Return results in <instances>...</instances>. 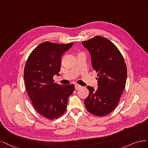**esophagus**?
Returning a JSON list of instances; mask_svg holds the SVG:
<instances>
[{"label": "esophagus", "mask_w": 148, "mask_h": 148, "mask_svg": "<svg viewBox=\"0 0 148 148\" xmlns=\"http://www.w3.org/2000/svg\"><path fill=\"white\" fill-rule=\"evenodd\" d=\"M82 88V86L81 85H79V84H75V90H79L80 88Z\"/></svg>", "instance_id": "1"}]
</instances>
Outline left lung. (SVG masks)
Returning <instances> with one entry per match:
<instances>
[{
	"label": "left lung",
	"instance_id": "obj_1",
	"mask_svg": "<svg viewBox=\"0 0 148 148\" xmlns=\"http://www.w3.org/2000/svg\"><path fill=\"white\" fill-rule=\"evenodd\" d=\"M82 44L89 51L92 68L98 73V88L87 86L85 108L93 115L103 117L113 111L119 103L125 87L127 66L117 47L105 37L95 36Z\"/></svg>",
	"mask_w": 148,
	"mask_h": 148
}]
</instances>
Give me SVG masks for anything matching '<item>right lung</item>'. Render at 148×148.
<instances>
[{
	"instance_id": "obj_1",
	"label": "right lung",
	"mask_w": 148,
	"mask_h": 148,
	"mask_svg": "<svg viewBox=\"0 0 148 148\" xmlns=\"http://www.w3.org/2000/svg\"><path fill=\"white\" fill-rule=\"evenodd\" d=\"M73 44L42 42L33 50L25 64L28 96L37 112L50 120L64 113L68 98L75 90L74 84L59 85L53 79L55 75H60L62 56Z\"/></svg>"
}]
</instances>
